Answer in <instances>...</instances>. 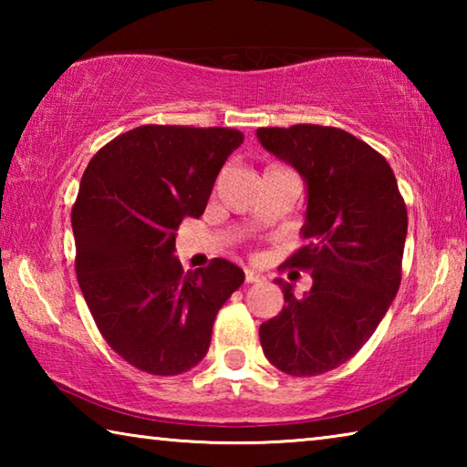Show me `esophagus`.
<instances>
[{"mask_svg": "<svg viewBox=\"0 0 467 467\" xmlns=\"http://www.w3.org/2000/svg\"><path fill=\"white\" fill-rule=\"evenodd\" d=\"M244 282L247 284H257V282H264V275L255 272V270H244Z\"/></svg>", "mask_w": 467, "mask_h": 467, "instance_id": "1", "label": "esophagus"}]
</instances>
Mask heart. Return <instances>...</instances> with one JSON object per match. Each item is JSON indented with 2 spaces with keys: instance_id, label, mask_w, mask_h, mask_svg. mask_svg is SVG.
<instances>
[{
  "instance_id": "obj_1",
  "label": "heart",
  "mask_w": 467,
  "mask_h": 467,
  "mask_svg": "<svg viewBox=\"0 0 467 467\" xmlns=\"http://www.w3.org/2000/svg\"><path fill=\"white\" fill-rule=\"evenodd\" d=\"M275 169H282V167H270L267 171H275Z\"/></svg>"
}]
</instances>
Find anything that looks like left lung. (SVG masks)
Here are the masks:
<instances>
[{
  "label": "left lung",
  "instance_id": "8db88e82",
  "mask_svg": "<svg viewBox=\"0 0 467 467\" xmlns=\"http://www.w3.org/2000/svg\"><path fill=\"white\" fill-rule=\"evenodd\" d=\"M257 140L306 185V241L288 265L309 270L303 296L282 278L280 315L262 323L265 358L292 377L350 360L398 295L408 212L385 158L352 133L323 125L262 128Z\"/></svg>",
  "mask_w": 467,
  "mask_h": 467
}]
</instances>
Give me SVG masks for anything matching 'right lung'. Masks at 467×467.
I'll return each mask as SVG.
<instances>
[{
  "mask_svg": "<svg viewBox=\"0 0 467 467\" xmlns=\"http://www.w3.org/2000/svg\"><path fill=\"white\" fill-rule=\"evenodd\" d=\"M228 128L141 125L86 167L72 210L76 275L107 344L150 375H181L210 348L212 326L244 272L226 259L183 272L177 228L200 218L226 158Z\"/></svg>",
  "mask_w": 467,
  "mask_h": 467,
  "instance_id": "obj_1",
  "label": "right lung"
}]
</instances>
